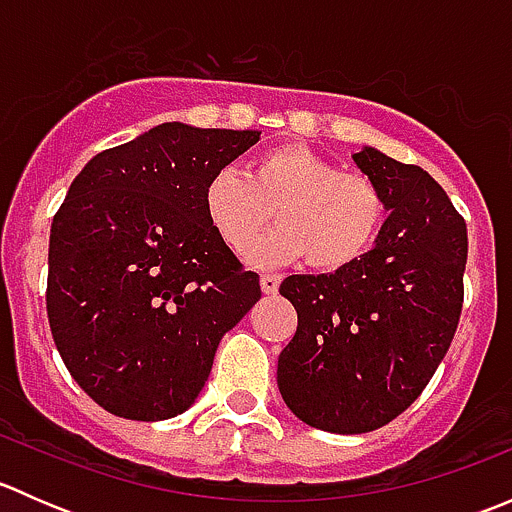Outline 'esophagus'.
Here are the masks:
<instances>
[{
	"instance_id": "esophagus-1",
	"label": "esophagus",
	"mask_w": 512,
	"mask_h": 512,
	"mask_svg": "<svg viewBox=\"0 0 512 512\" xmlns=\"http://www.w3.org/2000/svg\"><path fill=\"white\" fill-rule=\"evenodd\" d=\"M280 277L277 275H262L260 277V287H262V292L265 294H277L280 292Z\"/></svg>"
}]
</instances>
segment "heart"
<instances>
[{
  "mask_svg": "<svg viewBox=\"0 0 512 512\" xmlns=\"http://www.w3.org/2000/svg\"><path fill=\"white\" fill-rule=\"evenodd\" d=\"M203 203L208 223L237 255L257 240L272 210L275 227L247 255L257 267L304 257L312 270H344L374 245L386 220L384 193L369 175L337 170L304 146L257 153L245 175L220 170Z\"/></svg>",
  "mask_w": 512,
  "mask_h": 512,
  "instance_id": "b5f03b06",
  "label": "heart"
}]
</instances>
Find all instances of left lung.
Masks as SVG:
<instances>
[{
	"label": "left lung",
	"instance_id": "obj_1",
	"mask_svg": "<svg viewBox=\"0 0 512 512\" xmlns=\"http://www.w3.org/2000/svg\"><path fill=\"white\" fill-rule=\"evenodd\" d=\"M354 163L389 210L376 245L344 270L280 285L297 332L277 386L299 421L332 433L386 426L426 389L461 319L468 257L466 223L426 170L369 146Z\"/></svg>",
	"mask_w": 512,
	"mask_h": 512
}]
</instances>
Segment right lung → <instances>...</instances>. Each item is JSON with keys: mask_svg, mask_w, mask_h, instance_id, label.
<instances>
[{"mask_svg": "<svg viewBox=\"0 0 512 512\" xmlns=\"http://www.w3.org/2000/svg\"><path fill=\"white\" fill-rule=\"evenodd\" d=\"M260 131L160 123L84 165L54 215L46 314L76 384L113 416L190 409L220 339L262 297L205 215Z\"/></svg>", "mask_w": 512, "mask_h": 512, "instance_id": "add662e5", "label": "right lung"}]
</instances>
